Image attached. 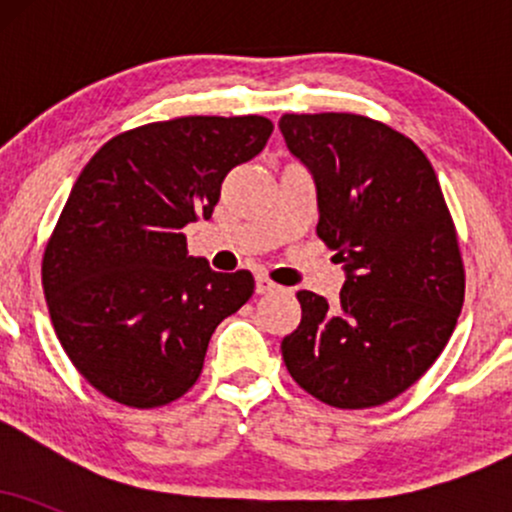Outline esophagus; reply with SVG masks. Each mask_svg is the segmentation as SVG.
Returning <instances> with one entry per match:
<instances>
[{"label":"esophagus","instance_id":"obj_1","mask_svg":"<svg viewBox=\"0 0 512 512\" xmlns=\"http://www.w3.org/2000/svg\"><path fill=\"white\" fill-rule=\"evenodd\" d=\"M274 291H279V286H276L274 281H269L267 276H255V293L264 296V293H274Z\"/></svg>","mask_w":512,"mask_h":512}]
</instances>
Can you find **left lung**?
Returning a JSON list of instances; mask_svg holds the SVG:
<instances>
[{
	"label": "left lung",
	"instance_id": "left-lung-1",
	"mask_svg": "<svg viewBox=\"0 0 512 512\" xmlns=\"http://www.w3.org/2000/svg\"><path fill=\"white\" fill-rule=\"evenodd\" d=\"M279 129L315 182L317 236L344 269L334 305L298 291L301 325L281 356L320 402L378 407L433 366L462 310V257L436 170L411 139L361 115H284Z\"/></svg>",
	"mask_w": 512,
	"mask_h": 512
}]
</instances>
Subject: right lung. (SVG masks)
I'll use <instances>...</instances> for the list:
<instances>
[{
  "label": "right lung",
  "mask_w": 512,
  "mask_h": 512,
  "mask_svg": "<svg viewBox=\"0 0 512 512\" xmlns=\"http://www.w3.org/2000/svg\"><path fill=\"white\" fill-rule=\"evenodd\" d=\"M272 122L178 117L117 134L86 163L43 257L57 337L105 397L151 409L197 383L211 334L255 291L187 255L182 228L211 219L226 175L255 158Z\"/></svg>",
  "instance_id": "right-lung-1"
}]
</instances>
